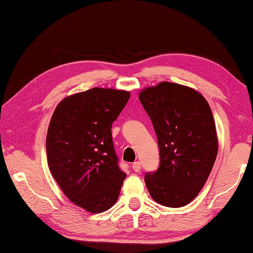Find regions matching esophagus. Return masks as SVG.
Listing matches in <instances>:
<instances>
[{"instance_id": "1", "label": "esophagus", "mask_w": 253, "mask_h": 253, "mask_svg": "<svg viewBox=\"0 0 253 253\" xmlns=\"http://www.w3.org/2000/svg\"><path fill=\"white\" fill-rule=\"evenodd\" d=\"M131 167H132V169L136 172H138L140 170V168H141V166H140V162L139 161H134L133 164H132V166H131Z\"/></svg>"}]
</instances>
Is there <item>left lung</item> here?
<instances>
[{
  "label": "left lung",
  "mask_w": 253,
  "mask_h": 253,
  "mask_svg": "<svg viewBox=\"0 0 253 253\" xmlns=\"http://www.w3.org/2000/svg\"><path fill=\"white\" fill-rule=\"evenodd\" d=\"M139 100L160 151L159 168L145 174L148 192L160 205L185 206L203 189L216 159L212 110L199 92L169 82L143 89Z\"/></svg>",
  "instance_id": "1"
}]
</instances>
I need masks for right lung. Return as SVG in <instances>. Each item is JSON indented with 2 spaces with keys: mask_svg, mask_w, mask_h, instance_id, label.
<instances>
[{
  "mask_svg": "<svg viewBox=\"0 0 253 253\" xmlns=\"http://www.w3.org/2000/svg\"><path fill=\"white\" fill-rule=\"evenodd\" d=\"M130 92L94 87L62 100L51 116L48 166L64 195L89 213L117 202L126 174L121 170L112 126Z\"/></svg>",
  "mask_w": 253,
  "mask_h": 253,
  "instance_id": "obj_1",
  "label": "right lung"
}]
</instances>
